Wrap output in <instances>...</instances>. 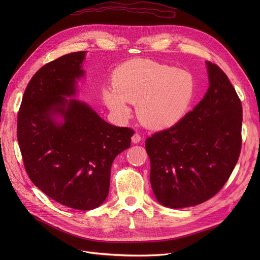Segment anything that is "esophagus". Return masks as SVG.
Here are the masks:
<instances>
[{"instance_id": "esophagus-1", "label": "esophagus", "mask_w": 260, "mask_h": 260, "mask_svg": "<svg viewBox=\"0 0 260 260\" xmlns=\"http://www.w3.org/2000/svg\"><path fill=\"white\" fill-rule=\"evenodd\" d=\"M131 140H132V142H133V143H136V144H137V143H139V142H140L141 140H142V138H141V136L139 135V133H135V135L132 136Z\"/></svg>"}]
</instances>
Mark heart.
Returning <instances> with one entry per match:
<instances>
[{"label": "heart", "instance_id": "obj_1", "mask_svg": "<svg viewBox=\"0 0 260 260\" xmlns=\"http://www.w3.org/2000/svg\"><path fill=\"white\" fill-rule=\"evenodd\" d=\"M114 86L102 95L119 119L130 116L129 103H137L140 121L151 129H166L182 119L194 96L195 81L190 73L149 60H131L118 68Z\"/></svg>", "mask_w": 260, "mask_h": 260}]
</instances>
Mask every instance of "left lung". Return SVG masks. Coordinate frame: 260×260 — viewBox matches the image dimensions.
Instances as JSON below:
<instances>
[{
  "label": "left lung",
  "mask_w": 260,
  "mask_h": 260,
  "mask_svg": "<svg viewBox=\"0 0 260 260\" xmlns=\"http://www.w3.org/2000/svg\"><path fill=\"white\" fill-rule=\"evenodd\" d=\"M206 65L209 88L204 99L175 125L145 141L153 192L166 207L195 206L215 196L241 153V101L219 66Z\"/></svg>",
  "instance_id": "1"
}]
</instances>
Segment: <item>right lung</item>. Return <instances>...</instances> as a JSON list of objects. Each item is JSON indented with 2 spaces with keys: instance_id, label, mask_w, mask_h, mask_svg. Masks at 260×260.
Listing matches in <instances>:
<instances>
[{
  "instance_id": "1",
  "label": "right lung",
  "mask_w": 260,
  "mask_h": 260,
  "mask_svg": "<svg viewBox=\"0 0 260 260\" xmlns=\"http://www.w3.org/2000/svg\"><path fill=\"white\" fill-rule=\"evenodd\" d=\"M84 55L60 56L31 78L18 112L17 140L36 186L61 205L91 210L106 200L112 164L130 147L135 131L108 123L83 102L66 98L75 96Z\"/></svg>"
}]
</instances>
